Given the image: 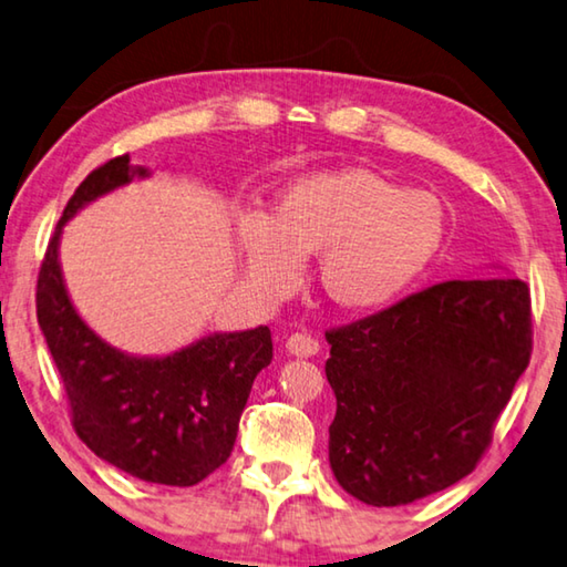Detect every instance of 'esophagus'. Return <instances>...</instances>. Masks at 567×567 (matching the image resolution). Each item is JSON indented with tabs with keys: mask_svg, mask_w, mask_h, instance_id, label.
<instances>
[{
	"mask_svg": "<svg viewBox=\"0 0 567 567\" xmlns=\"http://www.w3.org/2000/svg\"><path fill=\"white\" fill-rule=\"evenodd\" d=\"M286 350L296 357H313L321 350V342L309 332H293L286 339Z\"/></svg>",
	"mask_w": 567,
	"mask_h": 567,
	"instance_id": "obj_1",
	"label": "esophagus"
}]
</instances>
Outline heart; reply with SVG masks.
Instances as JSON below:
<instances>
[{"label": "heart", "mask_w": 567, "mask_h": 567, "mask_svg": "<svg viewBox=\"0 0 567 567\" xmlns=\"http://www.w3.org/2000/svg\"><path fill=\"white\" fill-rule=\"evenodd\" d=\"M446 213L423 189L368 169L311 174L278 197L271 217L238 223V250L250 286L281 299L301 281V260L317 258L321 291L344 311L395 301L439 254Z\"/></svg>", "instance_id": "heart-1"}]
</instances>
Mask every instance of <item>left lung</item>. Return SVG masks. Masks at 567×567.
I'll list each match as a JSON object with an SVG mask.
<instances>
[{
  "label": "left lung",
  "instance_id": "left-lung-1",
  "mask_svg": "<svg viewBox=\"0 0 567 567\" xmlns=\"http://www.w3.org/2000/svg\"><path fill=\"white\" fill-rule=\"evenodd\" d=\"M337 395L329 464L372 507H400L472 474L533 354L522 278L443 281L327 332Z\"/></svg>",
  "mask_w": 567,
  "mask_h": 567
}]
</instances>
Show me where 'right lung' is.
<instances>
[{"instance_id": "right-lung-1", "label": "right lung", "mask_w": 567, "mask_h": 567, "mask_svg": "<svg viewBox=\"0 0 567 567\" xmlns=\"http://www.w3.org/2000/svg\"><path fill=\"white\" fill-rule=\"evenodd\" d=\"M136 174L146 169L121 154L78 185L40 264L34 303L78 439L142 482L193 486L228 461L256 374L274 360L271 329L213 334L169 357L138 360L83 324L60 276V230L78 207Z\"/></svg>"}]
</instances>
